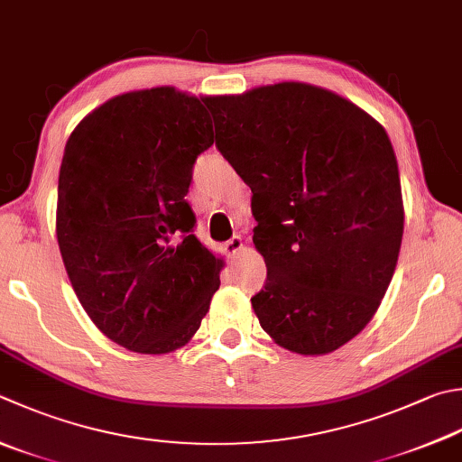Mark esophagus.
Masks as SVG:
<instances>
[{
  "label": "esophagus",
  "mask_w": 462,
  "mask_h": 462,
  "mask_svg": "<svg viewBox=\"0 0 462 462\" xmlns=\"http://www.w3.org/2000/svg\"><path fill=\"white\" fill-rule=\"evenodd\" d=\"M243 249V239L239 237H233V239H229L227 243H225V251H227V255L229 257H235V255H239V251Z\"/></svg>",
  "instance_id": "1"
}]
</instances>
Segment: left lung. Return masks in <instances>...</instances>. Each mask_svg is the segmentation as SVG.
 I'll return each instance as SVG.
<instances>
[{"label": "left lung", "mask_w": 462, "mask_h": 462, "mask_svg": "<svg viewBox=\"0 0 462 462\" xmlns=\"http://www.w3.org/2000/svg\"><path fill=\"white\" fill-rule=\"evenodd\" d=\"M217 149L251 187L263 290L251 298L277 346L324 356L358 336L393 282L404 203L376 118L306 82L207 96Z\"/></svg>", "instance_id": "left-lung-1"}]
</instances>
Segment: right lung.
Segmentation results:
<instances>
[{
	"label": "right lung",
	"mask_w": 462,
	"mask_h": 462,
	"mask_svg": "<svg viewBox=\"0 0 462 462\" xmlns=\"http://www.w3.org/2000/svg\"><path fill=\"white\" fill-rule=\"evenodd\" d=\"M205 104L172 86L125 92L86 115L66 143L60 254L94 326L130 352L189 344L221 285L223 259L190 233L185 199L197 156L215 143Z\"/></svg>",
	"instance_id": "right-lung-1"
}]
</instances>
